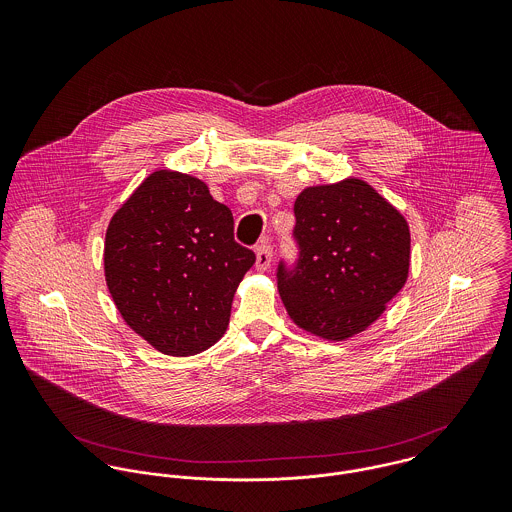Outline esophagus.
Returning <instances> with one entry per match:
<instances>
[{"mask_svg":"<svg viewBox=\"0 0 512 512\" xmlns=\"http://www.w3.org/2000/svg\"><path fill=\"white\" fill-rule=\"evenodd\" d=\"M270 262H272V246L270 242H264L256 250V268L264 272L270 266Z\"/></svg>","mask_w":512,"mask_h":512,"instance_id":"34e87169","label":"esophagus"}]
</instances>
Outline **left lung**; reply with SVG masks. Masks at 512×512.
I'll return each instance as SVG.
<instances>
[{
	"label": "left lung",
	"instance_id": "8db88e82",
	"mask_svg": "<svg viewBox=\"0 0 512 512\" xmlns=\"http://www.w3.org/2000/svg\"><path fill=\"white\" fill-rule=\"evenodd\" d=\"M301 260L278 290L293 323L325 341L366 331L410 272V226L361 177L305 187L293 205Z\"/></svg>",
	"mask_w": 512,
	"mask_h": 512
}]
</instances>
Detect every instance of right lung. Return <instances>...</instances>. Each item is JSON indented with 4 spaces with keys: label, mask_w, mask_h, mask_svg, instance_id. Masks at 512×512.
<instances>
[{
    "label": "right lung",
    "mask_w": 512,
    "mask_h": 512,
    "mask_svg": "<svg viewBox=\"0 0 512 512\" xmlns=\"http://www.w3.org/2000/svg\"><path fill=\"white\" fill-rule=\"evenodd\" d=\"M232 230L230 209L207 183L171 169L149 173L110 219L108 292L155 351L191 357L224 335L232 297L256 260Z\"/></svg>",
    "instance_id": "add662e5"
}]
</instances>
